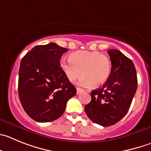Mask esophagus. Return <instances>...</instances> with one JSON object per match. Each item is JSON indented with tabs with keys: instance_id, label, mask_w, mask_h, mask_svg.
Instances as JSON below:
<instances>
[{
	"instance_id": "1",
	"label": "esophagus",
	"mask_w": 151,
	"mask_h": 151,
	"mask_svg": "<svg viewBox=\"0 0 151 151\" xmlns=\"http://www.w3.org/2000/svg\"><path fill=\"white\" fill-rule=\"evenodd\" d=\"M84 90H83V89H81V88H77V94H80L81 93H82V92H84Z\"/></svg>"
}]
</instances>
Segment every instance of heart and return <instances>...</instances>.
<instances>
[{
  "label": "heart",
  "instance_id": "heart-1",
  "mask_svg": "<svg viewBox=\"0 0 151 151\" xmlns=\"http://www.w3.org/2000/svg\"><path fill=\"white\" fill-rule=\"evenodd\" d=\"M60 67L67 79L74 82L80 76H84L79 84L89 87L93 84L99 86L109 78L111 72V62L108 57L98 51H77L71 53L70 59L62 58Z\"/></svg>",
  "mask_w": 151,
  "mask_h": 151
}]
</instances>
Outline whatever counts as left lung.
Wrapping results in <instances>:
<instances>
[{
	"mask_svg": "<svg viewBox=\"0 0 151 151\" xmlns=\"http://www.w3.org/2000/svg\"><path fill=\"white\" fill-rule=\"evenodd\" d=\"M111 61L110 76L101 88L93 90L84 110L91 121L107 127L124 117L137 89V75L133 61L118 50H108Z\"/></svg>",
	"mask_w": 151,
	"mask_h": 151,
	"instance_id": "left-lung-1",
	"label": "left lung"
}]
</instances>
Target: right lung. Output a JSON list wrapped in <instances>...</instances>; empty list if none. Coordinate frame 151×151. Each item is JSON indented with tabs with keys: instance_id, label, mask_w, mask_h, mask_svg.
<instances>
[{
	"instance_id": "add662e5",
	"label": "right lung",
	"mask_w": 151,
	"mask_h": 151,
	"mask_svg": "<svg viewBox=\"0 0 151 151\" xmlns=\"http://www.w3.org/2000/svg\"><path fill=\"white\" fill-rule=\"evenodd\" d=\"M68 51L55 43L35 46L21 61L18 95L23 108L38 122H49L62 116L70 99L76 95L60 67Z\"/></svg>"
}]
</instances>
